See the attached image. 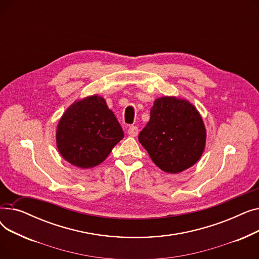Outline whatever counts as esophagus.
<instances>
[{"label":"esophagus","mask_w":259,"mask_h":259,"mask_svg":"<svg viewBox=\"0 0 259 259\" xmlns=\"http://www.w3.org/2000/svg\"><path fill=\"white\" fill-rule=\"evenodd\" d=\"M128 134L130 135V137H137V135L139 134V128L137 126H131L128 129Z\"/></svg>","instance_id":"esophagus-1"}]
</instances>
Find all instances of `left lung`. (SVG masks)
Returning a JSON list of instances; mask_svg holds the SVG:
<instances>
[{"instance_id": "8db88e82", "label": "left lung", "mask_w": 259, "mask_h": 259, "mask_svg": "<svg viewBox=\"0 0 259 259\" xmlns=\"http://www.w3.org/2000/svg\"><path fill=\"white\" fill-rule=\"evenodd\" d=\"M139 141L159 169L175 174L200 158L206 146V128L191 103L164 97L155 100Z\"/></svg>"}]
</instances>
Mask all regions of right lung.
<instances>
[{"instance_id":"add662e5","label":"right lung","mask_w":259,"mask_h":259,"mask_svg":"<svg viewBox=\"0 0 259 259\" xmlns=\"http://www.w3.org/2000/svg\"><path fill=\"white\" fill-rule=\"evenodd\" d=\"M124 132L106 101L99 95L74 102L61 117L57 146L71 165L88 169L100 165Z\"/></svg>"}]
</instances>
